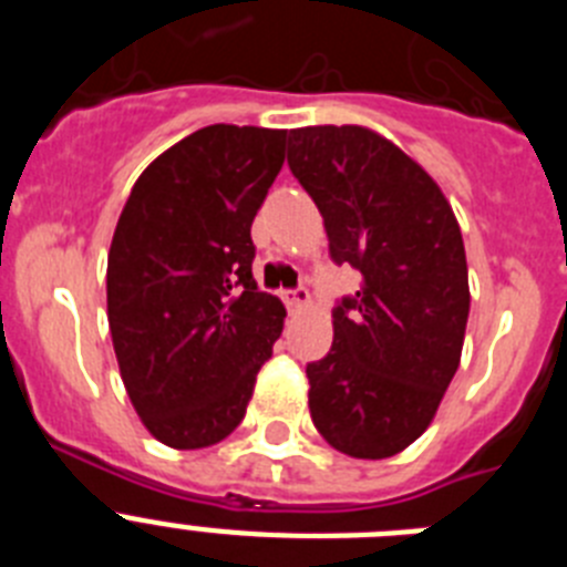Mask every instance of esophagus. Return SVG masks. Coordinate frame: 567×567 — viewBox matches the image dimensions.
Segmentation results:
<instances>
[{"mask_svg": "<svg viewBox=\"0 0 567 567\" xmlns=\"http://www.w3.org/2000/svg\"><path fill=\"white\" fill-rule=\"evenodd\" d=\"M280 298H284V303H287L289 309H303V307H309V289L307 287H298V289H284V292H280Z\"/></svg>", "mask_w": 567, "mask_h": 567, "instance_id": "obj_1", "label": "esophagus"}]
</instances>
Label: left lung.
I'll return each mask as SVG.
<instances>
[{
  "mask_svg": "<svg viewBox=\"0 0 567 567\" xmlns=\"http://www.w3.org/2000/svg\"><path fill=\"white\" fill-rule=\"evenodd\" d=\"M287 162L323 215L334 264L360 272L332 315V349L307 365L309 414L338 452L394 457L432 425L460 365L463 233L432 175L374 130H289Z\"/></svg>",
  "mask_w": 567,
  "mask_h": 567,
  "instance_id": "obj_1",
  "label": "left lung"
}]
</instances>
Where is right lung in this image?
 Listing matches in <instances>:
<instances>
[{
  "mask_svg": "<svg viewBox=\"0 0 567 567\" xmlns=\"http://www.w3.org/2000/svg\"><path fill=\"white\" fill-rule=\"evenodd\" d=\"M287 130L209 124L130 189L107 255V320L135 414L193 452L238 429L287 309L258 292L252 221Z\"/></svg>",
  "mask_w": 567,
  "mask_h": 567,
  "instance_id": "obj_1",
  "label": "right lung"
}]
</instances>
